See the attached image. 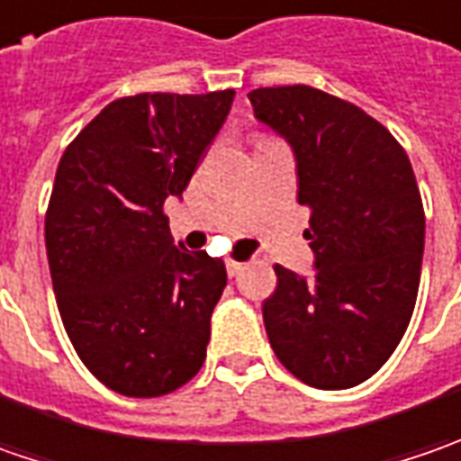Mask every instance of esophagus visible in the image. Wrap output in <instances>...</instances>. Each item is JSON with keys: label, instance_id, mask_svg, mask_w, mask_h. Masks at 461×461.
I'll list each match as a JSON object with an SVG mask.
<instances>
[{"label": "esophagus", "instance_id": "34e87169", "mask_svg": "<svg viewBox=\"0 0 461 461\" xmlns=\"http://www.w3.org/2000/svg\"><path fill=\"white\" fill-rule=\"evenodd\" d=\"M225 267H228V275L236 276V275H240V272H243V267H246V264H240V261H233V258H230V261H228Z\"/></svg>", "mask_w": 461, "mask_h": 461}]
</instances>
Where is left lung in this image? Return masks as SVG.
Masks as SVG:
<instances>
[{"instance_id":"1","label":"left lung","mask_w":461,"mask_h":461,"mask_svg":"<svg viewBox=\"0 0 461 461\" xmlns=\"http://www.w3.org/2000/svg\"><path fill=\"white\" fill-rule=\"evenodd\" d=\"M249 99L293 146L315 254L310 279L275 267L261 308L269 344L310 387H354L393 357L416 308L426 239L416 174L393 133L346 99L305 84Z\"/></svg>"}]
</instances>
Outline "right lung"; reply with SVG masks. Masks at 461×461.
Returning a JSON list of instances; mask_svg holds the SVG:
<instances>
[{
    "label": "right lung",
    "mask_w": 461,
    "mask_h": 461,
    "mask_svg": "<svg viewBox=\"0 0 461 461\" xmlns=\"http://www.w3.org/2000/svg\"><path fill=\"white\" fill-rule=\"evenodd\" d=\"M233 95L115 99L56 168L45 251L59 312L84 366L120 395H168L204 362L225 264L174 246L164 203L186 189Z\"/></svg>",
    "instance_id": "right-lung-1"
}]
</instances>
